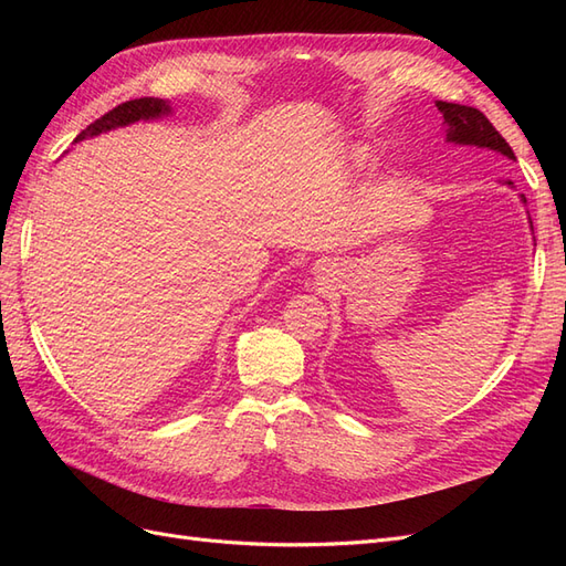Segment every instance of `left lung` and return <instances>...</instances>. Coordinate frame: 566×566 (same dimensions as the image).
<instances>
[{"label": "left lung", "instance_id": "obj_1", "mask_svg": "<svg viewBox=\"0 0 566 566\" xmlns=\"http://www.w3.org/2000/svg\"><path fill=\"white\" fill-rule=\"evenodd\" d=\"M437 108L443 115V123H447V142L460 144V146H476V148H486L493 153H501L507 160H515V153H512L510 144L503 139L495 129L489 117L470 106H460V104H449V101H437ZM512 184V181H507ZM526 202V198L522 196Z\"/></svg>", "mask_w": 566, "mask_h": 566}]
</instances>
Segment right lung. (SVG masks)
Listing matches in <instances>:
<instances>
[{
  "label": "right lung",
  "mask_w": 566,
  "mask_h": 566,
  "mask_svg": "<svg viewBox=\"0 0 566 566\" xmlns=\"http://www.w3.org/2000/svg\"><path fill=\"white\" fill-rule=\"evenodd\" d=\"M163 115H169V106H167V101H163V98L144 96V98L125 101V104L115 106L104 117H98L96 123H92L87 129L80 132L75 142H82V139H87V136H96L101 132H108V129H115V127L139 123V119H156V117H163Z\"/></svg>",
  "instance_id": "add662e5"
}]
</instances>
